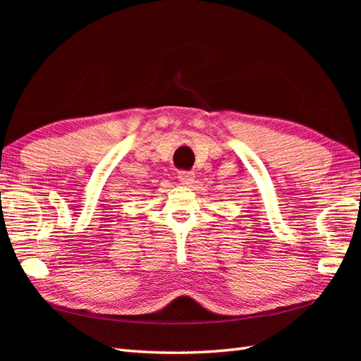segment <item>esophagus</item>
<instances>
[{
  "instance_id": "esophagus-1",
  "label": "esophagus",
  "mask_w": 361,
  "mask_h": 361,
  "mask_svg": "<svg viewBox=\"0 0 361 361\" xmlns=\"http://www.w3.org/2000/svg\"><path fill=\"white\" fill-rule=\"evenodd\" d=\"M178 180L181 181V185H185V186H190L194 183V180H195V173L192 172V171H181V172H178Z\"/></svg>"
}]
</instances>
